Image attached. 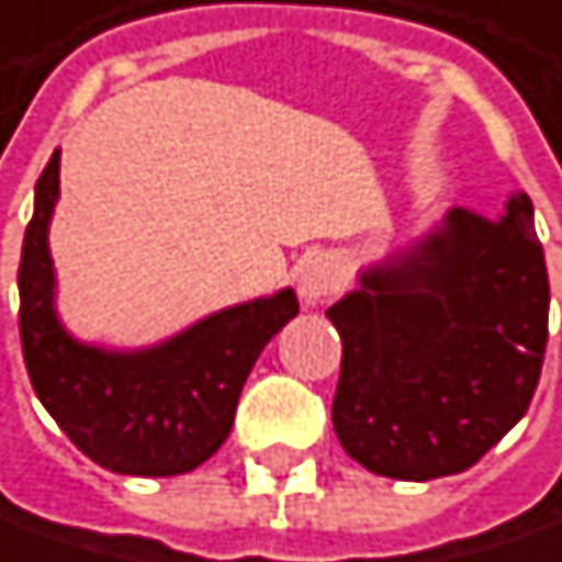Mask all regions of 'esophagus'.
<instances>
[{
  "label": "esophagus",
  "instance_id": "34e87169",
  "mask_svg": "<svg viewBox=\"0 0 562 562\" xmlns=\"http://www.w3.org/2000/svg\"><path fill=\"white\" fill-rule=\"evenodd\" d=\"M339 288V268L333 258L326 255H316V258H307L301 265V274H297V294L307 301V304H316V301H326L333 297Z\"/></svg>",
  "mask_w": 562,
  "mask_h": 562
}]
</instances>
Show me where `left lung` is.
<instances>
[{
    "instance_id": "8db88e82",
    "label": "left lung",
    "mask_w": 562,
    "mask_h": 562,
    "mask_svg": "<svg viewBox=\"0 0 562 562\" xmlns=\"http://www.w3.org/2000/svg\"><path fill=\"white\" fill-rule=\"evenodd\" d=\"M547 311L530 196L515 193L498 220L453 206L326 311L342 339L333 397L342 450L404 482L475 465L525 417Z\"/></svg>"
}]
</instances>
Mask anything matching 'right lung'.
I'll return each instance as SVG.
<instances>
[{"label": "right lung", "instance_id": "right-lung-1", "mask_svg": "<svg viewBox=\"0 0 562 562\" xmlns=\"http://www.w3.org/2000/svg\"><path fill=\"white\" fill-rule=\"evenodd\" d=\"M60 196V151L35 183L19 265V333L37 401L80 453L119 475H180L233 430L248 372L297 316L291 288L203 316L171 339L119 352L74 339L54 311L47 226Z\"/></svg>", "mask_w": 562, "mask_h": 562}]
</instances>
